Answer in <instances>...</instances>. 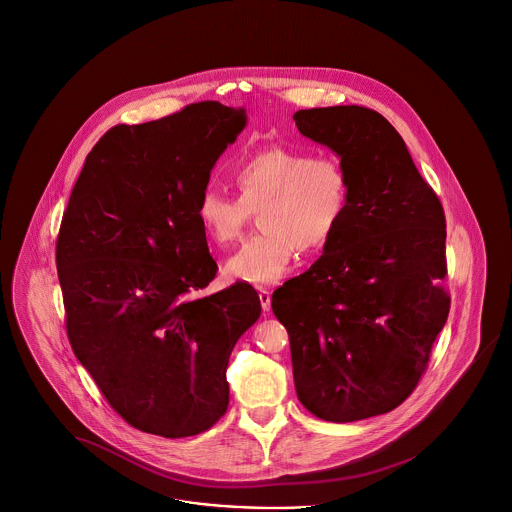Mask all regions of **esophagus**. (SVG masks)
Wrapping results in <instances>:
<instances>
[{
	"mask_svg": "<svg viewBox=\"0 0 512 512\" xmlns=\"http://www.w3.org/2000/svg\"><path fill=\"white\" fill-rule=\"evenodd\" d=\"M258 296H260V304H262V310H264V312H269V308H271V293L266 291V289H260Z\"/></svg>",
	"mask_w": 512,
	"mask_h": 512,
	"instance_id": "1",
	"label": "esophagus"
}]
</instances>
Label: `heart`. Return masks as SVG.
<instances>
[{
	"mask_svg": "<svg viewBox=\"0 0 512 512\" xmlns=\"http://www.w3.org/2000/svg\"><path fill=\"white\" fill-rule=\"evenodd\" d=\"M231 179L239 198L206 189L196 206L202 231L219 246L235 241L250 212H258L256 225L262 231L223 264L231 281H279L291 268L296 250H322L349 210V175L343 165L293 148L256 150L233 165Z\"/></svg>",
	"mask_w": 512,
	"mask_h": 512,
	"instance_id": "1",
	"label": "heart"
}]
</instances>
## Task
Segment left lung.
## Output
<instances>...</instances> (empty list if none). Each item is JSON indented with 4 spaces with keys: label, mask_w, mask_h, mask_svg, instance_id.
<instances>
[{
    "label": "left lung",
    "mask_w": 512,
    "mask_h": 512,
    "mask_svg": "<svg viewBox=\"0 0 512 512\" xmlns=\"http://www.w3.org/2000/svg\"><path fill=\"white\" fill-rule=\"evenodd\" d=\"M293 119L339 156L350 202L322 256L273 293L271 308L289 331L298 401L327 422H356L414 391L447 322L445 214L374 109H300Z\"/></svg>",
    "instance_id": "1"
}]
</instances>
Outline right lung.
I'll return each instance as SVG.
<instances>
[{
	"label": "right lung",
	"instance_id": "add662e5",
	"mask_svg": "<svg viewBox=\"0 0 512 512\" xmlns=\"http://www.w3.org/2000/svg\"><path fill=\"white\" fill-rule=\"evenodd\" d=\"M244 127V108L200 102L109 129L61 219L55 262L71 347L136 430H210L229 404L231 350L260 318L248 283L192 296L217 271L198 198Z\"/></svg>",
	"mask_w": 512,
	"mask_h": 512
}]
</instances>
